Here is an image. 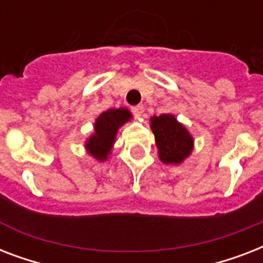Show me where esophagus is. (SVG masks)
<instances>
[{
  "label": "esophagus",
  "mask_w": 263,
  "mask_h": 263,
  "mask_svg": "<svg viewBox=\"0 0 263 263\" xmlns=\"http://www.w3.org/2000/svg\"><path fill=\"white\" fill-rule=\"evenodd\" d=\"M143 111H144V106H143V105H136V106L132 107V113H134V115H135L136 117H140Z\"/></svg>",
  "instance_id": "esophagus-1"
}]
</instances>
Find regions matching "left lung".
<instances>
[{
	"label": "left lung",
	"mask_w": 263,
	"mask_h": 263,
	"mask_svg": "<svg viewBox=\"0 0 263 263\" xmlns=\"http://www.w3.org/2000/svg\"><path fill=\"white\" fill-rule=\"evenodd\" d=\"M158 157L161 162L168 165H180L191 156L194 150V138L183 124L173 115L153 116L150 119Z\"/></svg>",
	"instance_id": "8db88e82"
}]
</instances>
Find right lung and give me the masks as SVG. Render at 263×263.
I'll return each instance as SVG.
<instances>
[{
    "instance_id": "obj_1",
    "label": "right lung",
    "mask_w": 263,
    "mask_h": 263,
    "mask_svg": "<svg viewBox=\"0 0 263 263\" xmlns=\"http://www.w3.org/2000/svg\"><path fill=\"white\" fill-rule=\"evenodd\" d=\"M131 119L132 113L127 107L102 111L95 120L94 132L84 143L86 152L99 162L106 161L115 146L117 132Z\"/></svg>"
}]
</instances>
